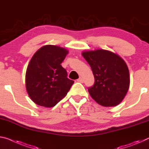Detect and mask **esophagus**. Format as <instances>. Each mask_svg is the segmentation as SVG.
<instances>
[{
    "label": "esophagus",
    "instance_id": "1",
    "mask_svg": "<svg viewBox=\"0 0 149 149\" xmlns=\"http://www.w3.org/2000/svg\"><path fill=\"white\" fill-rule=\"evenodd\" d=\"M77 81L79 82V83H83L84 82V79L82 77H79V78L77 80Z\"/></svg>",
    "mask_w": 149,
    "mask_h": 149
}]
</instances>
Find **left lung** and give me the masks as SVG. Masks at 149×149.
Wrapping results in <instances>:
<instances>
[{
	"label": "left lung",
	"instance_id": "left-lung-1",
	"mask_svg": "<svg viewBox=\"0 0 149 149\" xmlns=\"http://www.w3.org/2000/svg\"><path fill=\"white\" fill-rule=\"evenodd\" d=\"M93 72L95 82L88 88L92 98L104 107L119 105L129 90L130 76L125 61L112 52L96 49L82 53Z\"/></svg>",
	"mask_w": 149,
	"mask_h": 149
}]
</instances>
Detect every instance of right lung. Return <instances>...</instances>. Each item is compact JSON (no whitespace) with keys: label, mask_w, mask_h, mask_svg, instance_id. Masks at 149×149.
<instances>
[{"label":"right lung","mask_w":149,"mask_h":149,"mask_svg":"<svg viewBox=\"0 0 149 149\" xmlns=\"http://www.w3.org/2000/svg\"><path fill=\"white\" fill-rule=\"evenodd\" d=\"M68 51L54 45H46L34 54L26 73V87L36 104L52 107L67 95L74 84L68 79L61 63Z\"/></svg>","instance_id":"obj_1"}]
</instances>
